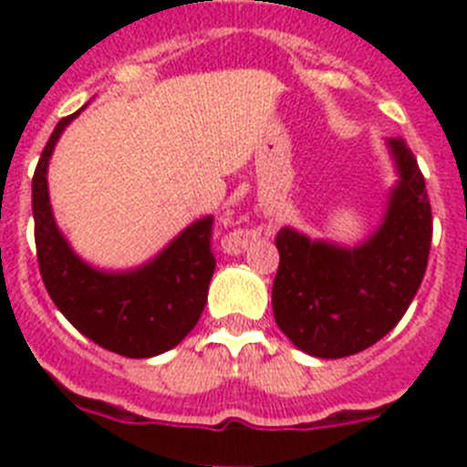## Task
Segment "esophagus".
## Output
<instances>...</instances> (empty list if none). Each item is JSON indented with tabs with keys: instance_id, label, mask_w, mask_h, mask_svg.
I'll return each mask as SVG.
<instances>
[{
	"instance_id": "34e87169",
	"label": "esophagus",
	"mask_w": 467,
	"mask_h": 467,
	"mask_svg": "<svg viewBox=\"0 0 467 467\" xmlns=\"http://www.w3.org/2000/svg\"><path fill=\"white\" fill-rule=\"evenodd\" d=\"M245 243H247V238L243 236V234H236V236L226 238L224 250H226V253H241L243 247H245Z\"/></svg>"
}]
</instances>
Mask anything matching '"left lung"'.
Returning a JSON list of instances; mask_svg holds the SVG:
<instances>
[{
  "label": "left lung",
  "instance_id": "8db88e82",
  "mask_svg": "<svg viewBox=\"0 0 467 467\" xmlns=\"http://www.w3.org/2000/svg\"><path fill=\"white\" fill-rule=\"evenodd\" d=\"M398 171L383 220L358 245L308 238L285 226L274 280V316L283 334L313 358L369 348L402 320L419 292L432 241L426 180L404 140H386Z\"/></svg>",
  "mask_w": 467,
  "mask_h": 467
}]
</instances>
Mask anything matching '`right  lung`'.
<instances>
[{"mask_svg":"<svg viewBox=\"0 0 467 467\" xmlns=\"http://www.w3.org/2000/svg\"><path fill=\"white\" fill-rule=\"evenodd\" d=\"M60 119L32 177V214L39 271L57 311L84 337L123 358H154L196 327L214 274L213 217L192 222L156 257L135 269L105 271L84 262L57 229L48 196V161L65 128Z\"/></svg>","mask_w":467,"mask_h":467,"instance_id":"obj_1","label":"right lung"}]
</instances>
